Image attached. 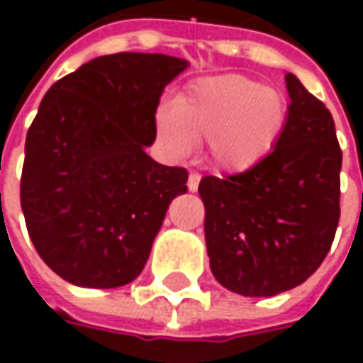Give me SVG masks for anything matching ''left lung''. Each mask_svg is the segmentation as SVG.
Returning <instances> with one entry per match:
<instances>
[{
  "label": "left lung",
  "mask_w": 363,
  "mask_h": 363,
  "mask_svg": "<svg viewBox=\"0 0 363 363\" xmlns=\"http://www.w3.org/2000/svg\"><path fill=\"white\" fill-rule=\"evenodd\" d=\"M161 54L99 56L52 85L25 142L21 208L36 252L69 284L118 288L150 259L189 173L145 153L174 75Z\"/></svg>",
  "instance_id": "obj_1"
}]
</instances>
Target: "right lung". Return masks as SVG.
<instances>
[{"label":"right lung","instance_id":"right-lung-1","mask_svg":"<svg viewBox=\"0 0 363 363\" xmlns=\"http://www.w3.org/2000/svg\"><path fill=\"white\" fill-rule=\"evenodd\" d=\"M247 151L237 145V157ZM340 167L333 116L303 91L291 101L267 157L241 173L206 174L198 194L216 280L247 297H270L303 284L335 239Z\"/></svg>","mask_w":363,"mask_h":363}]
</instances>
